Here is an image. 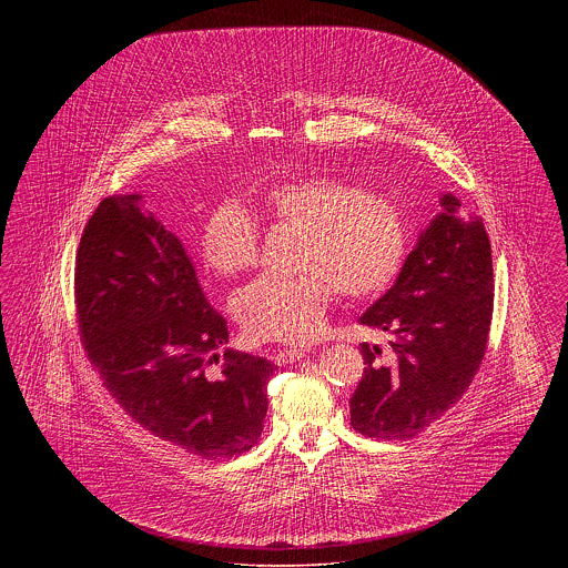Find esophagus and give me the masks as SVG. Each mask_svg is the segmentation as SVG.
I'll use <instances>...</instances> for the list:
<instances>
[{
  "instance_id": "esophagus-1",
  "label": "esophagus",
  "mask_w": 568,
  "mask_h": 568,
  "mask_svg": "<svg viewBox=\"0 0 568 568\" xmlns=\"http://www.w3.org/2000/svg\"><path fill=\"white\" fill-rule=\"evenodd\" d=\"M306 352H308V349H302V347H291V349L286 347V349L275 352L271 358H273L277 365H288V363H295V361L304 358Z\"/></svg>"
}]
</instances>
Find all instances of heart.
Returning <instances> with one entry per match:
<instances>
[{
  "mask_svg": "<svg viewBox=\"0 0 568 568\" xmlns=\"http://www.w3.org/2000/svg\"><path fill=\"white\" fill-rule=\"evenodd\" d=\"M255 214L275 230L302 234L293 280L260 277L234 297V315L251 341L304 343L325 322L336 291L349 300L383 295L408 255L403 207L338 176H297L266 187ZM199 251L221 277H239L257 262L260 227L239 203H221L203 223Z\"/></svg>",
  "mask_w": 568,
  "mask_h": 568,
  "instance_id": "heart-1",
  "label": "heart"
}]
</instances>
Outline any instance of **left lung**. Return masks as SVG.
<instances>
[{
    "instance_id": "1",
    "label": "left lung",
    "mask_w": 568,
    "mask_h": 568,
    "mask_svg": "<svg viewBox=\"0 0 568 568\" xmlns=\"http://www.w3.org/2000/svg\"><path fill=\"white\" fill-rule=\"evenodd\" d=\"M442 212L419 234L394 286L358 320L392 334L389 349L361 343L365 372L349 398L354 430L410 439L470 387L494 308L491 248L479 216L442 194Z\"/></svg>"
}]
</instances>
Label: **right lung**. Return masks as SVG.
<instances>
[{
    "instance_id": "add662e5",
    "label": "right lung",
    "mask_w": 568,
    "mask_h": 568,
    "mask_svg": "<svg viewBox=\"0 0 568 568\" xmlns=\"http://www.w3.org/2000/svg\"><path fill=\"white\" fill-rule=\"evenodd\" d=\"M74 291L87 356L138 424L203 459L234 457L257 442L277 367L232 347L219 354L230 343L227 322L142 194L95 207L77 253Z\"/></svg>"
}]
</instances>
